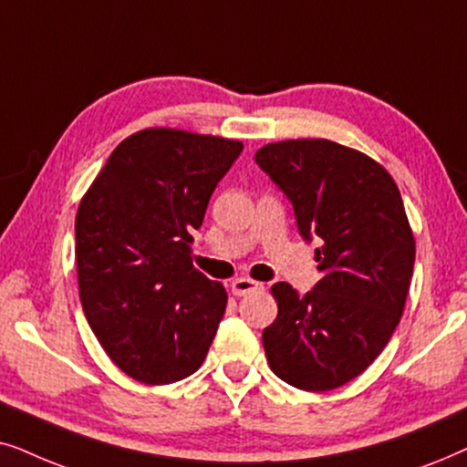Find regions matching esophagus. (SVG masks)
Returning <instances> with one entry per match:
<instances>
[{
    "instance_id": "1",
    "label": "esophagus",
    "mask_w": 467,
    "mask_h": 467,
    "mask_svg": "<svg viewBox=\"0 0 467 467\" xmlns=\"http://www.w3.org/2000/svg\"><path fill=\"white\" fill-rule=\"evenodd\" d=\"M230 288H233V295L245 296V295H250V292L263 290V284L254 282V279H250V277H237L233 284H230Z\"/></svg>"
}]
</instances>
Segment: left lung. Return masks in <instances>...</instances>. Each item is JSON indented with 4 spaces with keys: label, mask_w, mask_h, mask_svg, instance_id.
Listing matches in <instances>:
<instances>
[{
    "label": "left lung",
    "mask_w": 467,
    "mask_h": 467,
    "mask_svg": "<svg viewBox=\"0 0 467 467\" xmlns=\"http://www.w3.org/2000/svg\"><path fill=\"white\" fill-rule=\"evenodd\" d=\"M256 164L284 192L322 277L309 292L273 284L277 318L263 331L273 374L331 390L363 374L393 337L414 271V237L393 177L325 139L273 142Z\"/></svg>",
    "instance_id": "8db88e82"
}]
</instances>
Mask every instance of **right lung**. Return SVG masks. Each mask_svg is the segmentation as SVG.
<instances>
[{"instance_id": "right-lung-1", "label": "right lung", "mask_w": 467, "mask_h": 467, "mask_svg": "<svg viewBox=\"0 0 467 467\" xmlns=\"http://www.w3.org/2000/svg\"><path fill=\"white\" fill-rule=\"evenodd\" d=\"M244 151L239 140L142 130L110 153L77 213L85 318L134 380L171 384L201 368L226 290L192 265V233Z\"/></svg>"}]
</instances>
